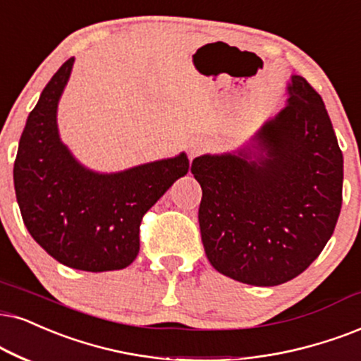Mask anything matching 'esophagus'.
Returning <instances> with one entry per match:
<instances>
[{
  "instance_id": "obj_1",
  "label": "esophagus",
  "mask_w": 361,
  "mask_h": 361,
  "mask_svg": "<svg viewBox=\"0 0 361 361\" xmlns=\"http://www.w3.org/2000/svg\"><path fill=\"white\" fill-rule=\"evenodd\" d=\"M204 148H207V140H203V138L193 140V141H191V145H190V158H193V157H196V154H200Z\"/></svg>"
}]
</instances>
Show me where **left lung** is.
Instances as JSON below:
<instances>
[{"label":"left lung","instance_id":"obj_1","mask_svg":"<svg viewBox=\"0 0 361 361\" xmlns=\"http://www.w3.org/2000/svg\"><path fill=\"white\" fill-rule=\"evenodd\" d=\"M286 106L235 153L203 154L200 231L221 275L255 286L293 280L317 259L341 209L343 154L325 103L291 75Z\"/></svg>","mask_w":361,"mask_h":361}]
</instances>
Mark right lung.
<instances>
[{
  "mask_svg": "<svg viewBox=\"0 0 361 361\" xmlns=\"http://www.w3.org/2000/svg\"><path fill=\"white\" fill-rule=\"evenodd\" d=\"M75 58L54 73L30 113L18 147L15 191L23 221L56 262L83 271L133 263L145 213L188 173L185 153L118 173L76 161L59 140L56 111Z\"/></svg>",
  "mask_w": 361,
  "mask_h": 361,
  "instance_id": "obj_1",
  "label": "right lung"
}]
</instances>
